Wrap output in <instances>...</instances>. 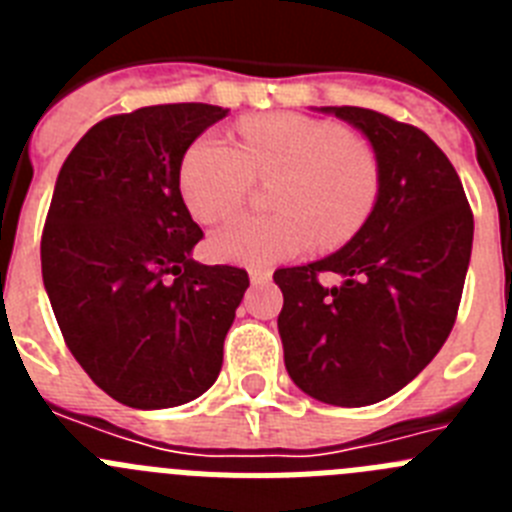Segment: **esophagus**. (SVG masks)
<instances>
[{
	"label": "esophagus",
	"mask_w": 512,
	"mask_h": 512,
	"mask_svg": "<svg viewBox=\"0 0 512 512\" xmlns=\"http://www.w3.org/2000/svg\"><path fill=\"white\" fill-rule=\"evenodd\" d=\"M248 277L253 284H266L271 279V269H261V266H251L248 269Z\"/></svg>",
	"instance_id": "34e87169"
}]
</instances>
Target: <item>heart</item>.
<instances>
[{
	"label": "heart",
	"instance_id": "b5f03b06",
	"mask_svg": "<svg viewBox=\"0 0 512 512\" xmlns=\"http://www.w3.org/2000/svg\"><path fill=\"white\" fill-rule=\"evenodd\" d=\"M274 182V215L238 217L212 235L225 261L269 266L302 256L312 241H351L372 217L382 164L366 140L336 122L277 112L238 125V146L215 133L194 138L179 161V194L189 215L215 225L241 210L253 182Z\"/></svg>",
	"mask_w": 512,
	"mask_h": 512
}]
</instances>
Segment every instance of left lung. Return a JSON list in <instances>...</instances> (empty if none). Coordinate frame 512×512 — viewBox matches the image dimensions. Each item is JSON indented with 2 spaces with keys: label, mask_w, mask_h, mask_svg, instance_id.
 I'll use <instances>...</instances> for the list:
<instances>
[{
  "label": "left lung",
  "mask_w": 512,
  "mask_h": 512,
  "mask_svg": "<svg viewBox=\"0 0 512 512\" xmlns=\"http://www.w3.org/2000/svg\"><path fill=\"white\" fill-rule=\"evenodd\" d=\"M369 138L382 192L364 228L333 256L274 271L279 336L292 382L361 408L413 382L456 323L474 217L446 153L415 125L366 107H325ZM344 279L336 288L323 273Z\"/></svg>",
  "instance_id": "left-lung-1"
}]
</instances>
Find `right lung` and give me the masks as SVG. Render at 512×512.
<instances>
[{
    "label": "right lung",
    "mask_w": 512,
    "mask_h": 512,
    "mask_svg": "<svg viewBox=\"0 0 512 512\" xmlns=\"http://www.w3.org/2000/svg\"><path fill=\"white\" fill-rule=\"evenodd\" d=\"M182 102L104 117L63 161L40 238L61 336L112 400L176 408L210 390L248 271L189 256L205 238L179 194V161L223 120Z\"/></svg>",
    "instance_id": "obj_1"
}]
</instances>
